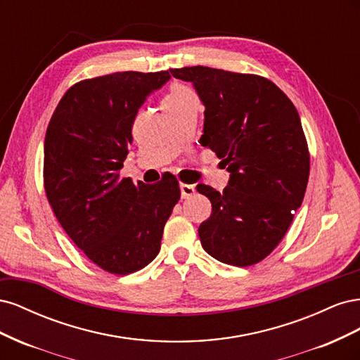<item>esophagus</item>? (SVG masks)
<instances>
[{
	"mask_svg": "<svg viewBox=\"0 0 360 360\" xmlns=\"http://www.w3.org/2000/svg\"><path fill=\"white\" fill-rule=\"evenodd\" d=\"M180 192H181V198H189L195 193V188L192 186V184L181 183L180 184Z\"/></svg>",
	"mask_w": 360,
	"mask_h": 360,
	"instance_id": "esophagus-1",
	"label": "esophagus"
}]
</instances>
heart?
Instances as JSON below:
<instances>
[{
  "label": "heart",
  "instance_id": "b5f03b06",
  "mask_svg": "<svg viewBox=\"0 0 360 360\" xmlns=\"http://www.w3.org/2000/svg\"><path fill=\"white\" fill-rule=\"evenodd\" d=\"M189 94H192V91L188 89V86L180 85V84H176V85H172V86H171V90H169V93L167 94L165 101H163V102L181 99V97H186V96H189Z\"/></svg>",
  "mask_w": 360,
  "mask_h": 360
}]
</instances>
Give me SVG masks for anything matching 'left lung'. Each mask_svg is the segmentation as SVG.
<instances>
[{
	"label": "left lung",
	"instance_id": "8db88e82",
	"mask_svg": "<svg viewBox=\"0 0 360 360\" xmlns=\"http://www.w3.org/2000/svg\"><path fill=\"white\" fill-rule=\"evenodd\" d=\"M193 84L205 106L201 146L230 172L224 192L198 184L212 202L200 228L204 250L248 267L264 259L292 222L309 179V151L296 106L258 75L204 66L169 69Z\"/></svg>",
	"mask_w": 360,
	"mask_h": 360
}]
</instances>
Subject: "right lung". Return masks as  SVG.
<instances>
[{"label": "right lung", "mask_w": 360, "mask_h": 360, "mask_svg": "<svg viewBox=\"0 0 360 360\" xmlns=\"http://www.w3.org/2000/svg\"><path fill=\"white\" fill-rule=\"evenodd\" d=\"M169 78L163 70L84 79L61 97L46 130L43 180L52 210L73 243L114 275L156 258L180 200L174 176L155 184L120 177L138 110Z\"/></svg>", "instance_id": "add662e5"}]
</instances>
